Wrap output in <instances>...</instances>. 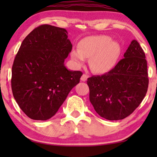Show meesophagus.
<instances>
[{"label": "esophagus", "instance_id": "esophagus-1", "mask_svg": "<svg viewBox=\"0 0 157 157\" xmlns=\"http://www.w3.org/2000/svg\"><path fill=\"white\" fill-rule=\"evenodd\" d=\"M88 75L87 74H83V75H82V76L81 77V81H86L87 80V78H88Z\"/></svg>", "mask_w": 157, "mask_h": 157}]
</instances>
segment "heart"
I'll return each mask as SVG.
<instances>
[{
	"mask_svg": "<svg viewBox=\"0 0 157 157\" xmlns=\"http://www.w3.org/2000/svg\"><path fill=\"white\" fill-rule=\"evenodd\" d=\"M121 53V45L109 36H91L83 38L78 48L73 49L71 59L75 66L81 67L90 58V68L96 74H105L116 66Z\"/></svg>",
	"mask_w": 157,
	"mask_h": 157,
	"instance_id": "1",
	"label": "heart"
}]
</instances>
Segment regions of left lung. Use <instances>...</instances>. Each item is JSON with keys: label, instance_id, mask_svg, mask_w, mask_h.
Returning a JSON list of instances; mask_svg holds the SVG:
<instances>
[{"label": "left lung", "instance_id": "obj_1", "mask_svg": "<svg viewBox=\"0 0 157 157\" xmlns=\"http://www.w3.org/2000/svg\"><path fill=\"white\" fill-rule=\"evenodd\" d=\"M124 57L110 71L87 80L94 109L111 121L123 119L134 112L149 85L145 53L137 40H132Z\"/></svg>", "mask_w": 157, "mask_h": 157}]
</instances>
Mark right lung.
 <instances>
[{"mask_svg": "<svg viewBox=\"0 0 157 157\" xmlns=\"http://www.w3.org/2000/svg\"><path fill=\"white\" fill-rule=\"evenodd\" d=\"M67 31L41 25L23 40L12 67L11 88L21 110L33 120L51 119L80 81L82 72L64 61L71 51Z\"/></svg>", "mask_w": 157, "mask_h": 157, "instance_id": "right-lung-1", "label": "right lung"}]
</instances>
